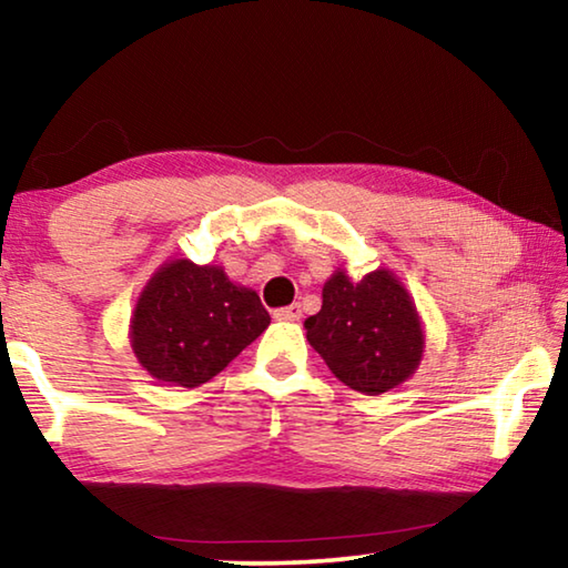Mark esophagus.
<instances>
[{"instance_id": "34e87169", "label": "esophagus", "mask_w": 568, "mask_h": 568, "mask_svg": "<svg viewBox=\"0 0 568 568\" xmlns=\"http://www.w3.org/2000/svg\"><path fill=\"white\" fill-rule=\"evenodd\" d=\"M301 315H303L301 303H293V305L277 307V311L273 313V318L275 321H291V323H295V321H301Z\"/></svg>"}]
</instances>
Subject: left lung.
Returning <instances> with one entry per match:
<instances>
[{"label": "left lung", "instance_id": "obj_1", "mask_svg": "<svg viewBox=\"0 0 568 568\" xmlns=\"http://www.w3.org/2000/svg\"><path fill=\"white\" fill-rule=\"evenodd\" d=\"M305 331L333 376L365 396L408 381L426 348L418 307L388 267L361 281L338 267L325 281L323 305L305 321Z\"/></svg>", "mask_w": 568, "mask_h": 568}]
</instances>
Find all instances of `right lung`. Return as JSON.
<instances>
[{"label":"right lung","mask_w":568,"mask_h":568,"mask_svg":"<svg viewBox=\"0 0 568 568\" xmlns=\"http://www.w3.org/2000/svg\"><path fill=\"white\" fill-rule=\"evenodd\" d=\"M271 325L255 291L227 277L223 265L187 257L162 263L134 303L130 345L152 378L197 388L215 378Z\"/></svg>","instance_id":"obj_1"}]
</instances>
